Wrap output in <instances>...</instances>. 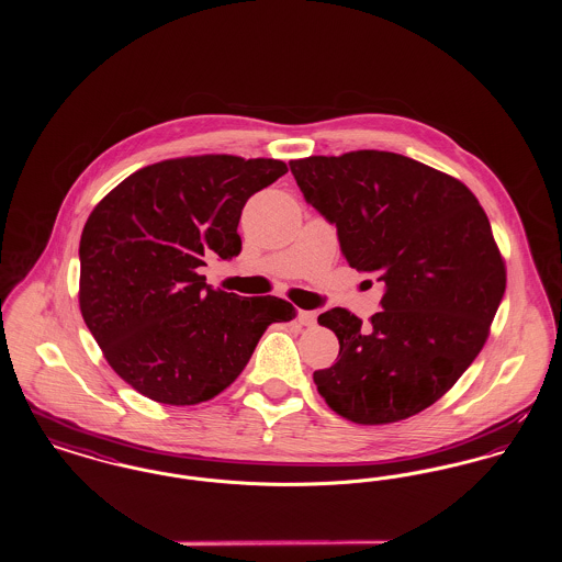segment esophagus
Instances as JSON below:
<instances>
[{"instance_id":"1","label":"esophagus","mask_w":562,"mask_h":562,"mask_svg":"<svg viewBox=\"0 0 562 562\" xmlns=\"http://www.w3.org/2000/svg\"><path fill=\"white\" fill-rule=\"evenodd\" d=\"M299 322H301L303 326L312 328V326H316V314H314V312H305V310H301V312H299Z\"/></svg>"}]
</instances>
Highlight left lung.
Here are the masks:
<instances>
[{
  "instance_id": "left-lung-1",
  "label": "left lung",
  "mask_w": 562,
  "mask_h": 562,
  "mask_svg": "<svg viewBox=\"0 0 562 562\" xmlns=\"http://www.w3.org/2000/svg\"><path fill=\"white\" fill-rule=\"evenodd\" d=\"M291 172L335 223L349 268L385 289L369 324L344 307L318 316L339 339L337 362L314 373L322 398L362 426L422 413L481 353L506 293V263L476 195L374 149L293 160Z\"/></svg>"
}]
</instances>
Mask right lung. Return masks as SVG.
Returning a JSON list of instances; mask_svg holds the SVG:
<instances>
[{
    "instance_id": "right-lung-1",
    "label": "right lung",
    "mask_w": 562,
    "mask_h": 562,
    "mask_svg": "<svg viewBox=\"0 0 562 562\" xmlns=\"http://www.w3.org/2000/svg\"><path fill=\"white\" fill-rule=\"evenodd\" d=\"M271 158L211 154L136 170L94 206L80 240V310L109 367L151 401L206 402L229 387L273 322L278 296L214 291L200 268L232 259L246 200L286 175Z\"/></svg>"
}]
</instances>
